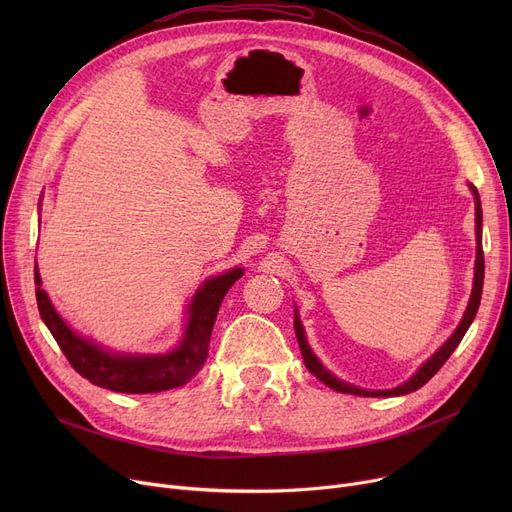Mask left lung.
<instances>
[{
  "mask_svg": "<svg viewBox=\"0 0 512 512\" xmlns=\"http://www.w3.org/2000/svg\"><path fill=\"white\" fill-rule=\"evenodd\" d=\"M471 193H473V199H475V240H477V247H475V276H473V290H471V297H469V303H467V309L463 313V319L459 321V326H456V330L452 332V336L438 348V351L429 357L413 375L405 382L400 384L392 390H365V388H359V386H353L348 384L344 380H338L336 375L332 371H328L324 367V363H321L315 353L311 351V346L307 342V336H305V328L301 324V317H299V309H294V332H297V340H299V346H301V355H303V361L307 365V369L315 375V378L319 382H324L326 386H330L332 390L336 392H342V394H355V396H402V394H409V392H415L419 390L421 386H425L429 380L434 378V375L438 373V369L446 363V359L454 353V348L461 344L463 336L467 334L469 326L473 324L475 319V313L479 309V301H481V288H483V249H481V201H479V193L477 188L473 184H469Z\"/></svg>",
  "mask_w": 512,
  "mask_h": 512,
  "instance_id": "1",
  "label": "left lung"
}]
</instances>
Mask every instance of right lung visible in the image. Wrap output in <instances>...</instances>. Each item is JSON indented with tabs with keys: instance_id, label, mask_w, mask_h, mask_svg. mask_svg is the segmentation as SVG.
Wrapping results in <instances>:
<instances>
[{
	"instance_id": "right-lung-1",
	"label": "right lung",
	"mask_w": 512,
	"mask_h": 512,
	"mask_svg": "<svg viewBox=\"0 0 512 512\" xmlns=\"http://www.w3.org/2000/svg\"><path fill=\"white\" fill-rule=\"evenodd\" d=\"M245 274L242 267L207 278L186 307L182 338L168 353H116L91 338L74 332L51 305L41 288V274L35 263L37 305L43 324L60 344L70 365L99 388L124 394H153L191 382L203 367L209 353V338L218 309L230 286Z\"/></svg>"
}]
</instances>
